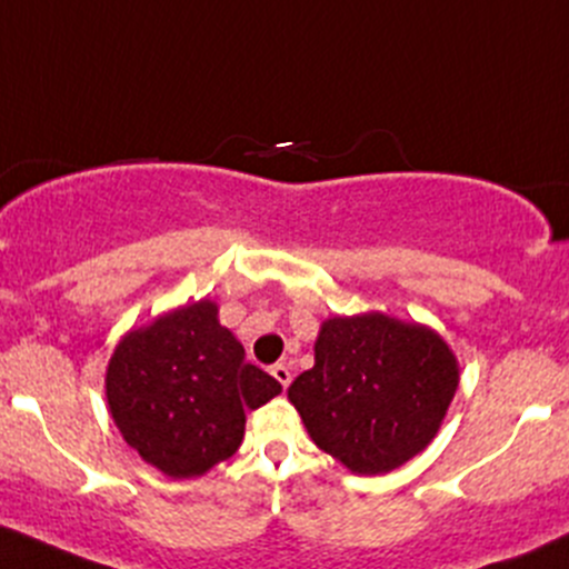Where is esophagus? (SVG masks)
I'll use <instances>...</instances> for the list:
<instances>
[{"label":"esophagus","mask_w":569,"mask_h":569,"mask_svg":"<svg viewBox=\"0 0 569 569\" xmlns=\"http://www.w3.org/2000/svg\"><path fill=\"white\" fill-rule=\"evenodd\" d=\"M272 376H274V381H278V385L283 387V390L291 385V370H289V365H283V362L272 365Z\"/></svg>","instance_id":"34e87169"}]
</instances>
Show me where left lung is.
Returning <instances> with one entry per match:
<instances>
[{
	"label": "left lung",
	"mask_w": 569,
	"mask_h": 569,
	"mask_svg": "<svg viewBox=\"0 0 569 569\" xmlns=\"http://www.w3.org/2000/svg\"><path fill=\"white\" fill-rule=\"evenodd\" d=\"M313 355V368L291 381L289 400L313 445L365 477L420 456L460 381L439 332L379 310L321 321Z\"/></svg>",
	"instance_id": "1"
}]
</instances>
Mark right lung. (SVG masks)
Here are the masks:
<instances>
[{
	"label": "right lung",
	"instance_id": "1",
	"mask_svg": "<svg viewBox=\"0 0 569 569\" xmlns=\"http://www.w3.org/2000/svg\"><path fill=\"white\" fill-rule=\"evenodd\" d=\"M283 387L244 360L242 343L199 300L130 330L106 368V400L122 439L174 480L207 475L242 445L244 411Z\"/></svg>",
	"mask_w": 569,
	"mask_h": 569
}]
</instances>
